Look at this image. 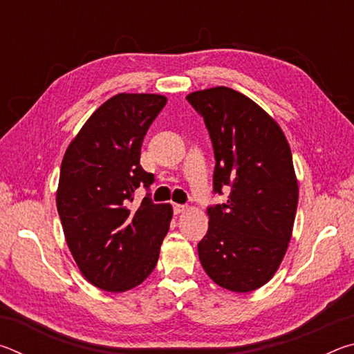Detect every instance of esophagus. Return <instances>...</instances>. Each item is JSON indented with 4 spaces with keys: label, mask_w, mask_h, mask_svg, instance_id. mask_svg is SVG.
Returning a JSON list of instances; mask_svg holds the SVG:
<instances>
[{
    "label": "esophagus",
    "mask_w": 354,
    "mask_h": 354,
    "mask_svg": "<svg viewBox=\"0 0 354 354\" xmlns=\"http://www.w3.org/2000/svg\"><path fill=\"white\" fill-rule=\"evenodd\" d=\"M185 209H187V206H184V205H178V203L173 205V211H175V214H181L185 211Z\"/></svg>",
    "instance_id": "34e87169"
}]
</instances>
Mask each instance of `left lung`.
I'll return each mask as SVG.
<instances>
[{"mask_svg":"<svg viewBox=\"0 0 354 354\" xmlns=\"http://www.w3.org/2000/svg\"><path fill=\"white\" fill-rule=\"evenodd\" d=\"M185 98L211 137L214 194L230 192L226 203L207 207L209 230L198 243L200 262L223 289H259L278 270L292 237L298 183L290 147L262 107L230 87Z\"/></svg>","mask_w":354,"mask_h":354,"instance_id":"left-lung-1","label":"left lung"}]
</instances>
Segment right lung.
Segmentation results:
<instances>
[{"label": "right lung", "instance_id": "right-lung-1", "mask_svg": "<svg viewBox=\"0 0 354 354\" xmlns=\"http://www.w3.org/2000/svg\"><path fill=\"white\" fill-rule=\"evenodd\" d=\"M167 98L118 93L101 104L65 151L56 195L65 241L88 283L127 292L154 270L170 227L171 206L147 194L154 175L142 169L140 148Z\"/></svg>", "mask_w": 354, "mask_h": 354}]
</instances>
